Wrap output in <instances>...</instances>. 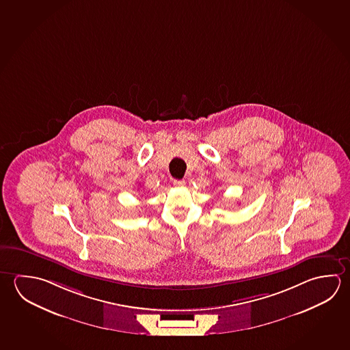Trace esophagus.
Here are the masks:
<instances>
[{
  "label": "esophagus",
  "mask_w": 350,
  "mask_h": 350,
  "mask_svg": "<svg viewBox=\"0 0 350 350\" xmlns=\"http://www.w3.org/2000/svg\"><path fill=\"white\" fill-rule=\"evenodd\" d=\"M173 184H174L176 187H183V185H185V180H183V179H182V180L174 179V180H173Z\"/></svg>",
  "instance_id": "1"
}]
</instances>
